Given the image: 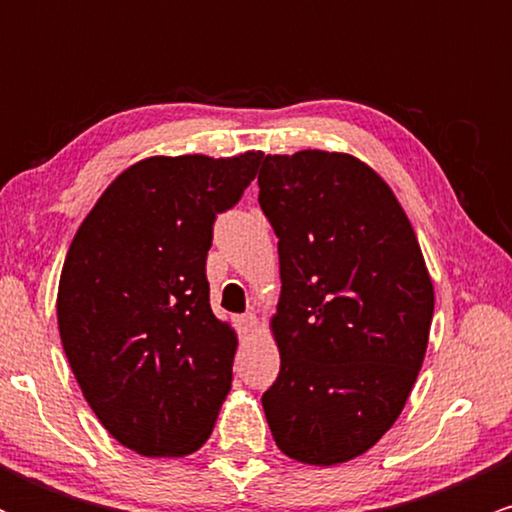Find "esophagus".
Listing matches in <instances>:
<instances>
[{
  "instance_id": "obj_1",
  "label": "esophagus",
  "mask_w": 512,
  "mask_h": 512,
  "mask_svg": "<svg viewBox=\"0 0 512 512\" xmlns=\"http://www.w3.org/2000/svg\"><path fill=\"white\" fill-rule=\"evenodd\" d=\"M236 325H238V332L248 337V334H252V332L257 330V317L252 315V313L240 315V317H236Z\"/></svg>"
}]
</instances>
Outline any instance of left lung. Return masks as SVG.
<instances>
[{
	"mask_svg": "<svg viewBox=\"0 0 512 512\" xmlns=\"http://www.w3.org/2000/svg\"><path fill=\"white\" fill-rule=\"evenodd\" d=\"M257 185L281 274L267 424L291 460L349 462L407 404L433 320L431 276L390 185L356 156H267Z\"/></svg>",
	"mask_w": 512,
	"mask_h": 512,
	"instance_id": "left-lung-1",
	"label": "left lung"
}]
</instances>
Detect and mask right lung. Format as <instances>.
Here are the masks:
<instances>
[{
    "label": "right lung",
    "mask_w": 512,
    "mask_h": 512,
    "mask_svg": "<svg viewBox=\"0 0 512 512\" xmlns=\"http://www.w3.org/2000/svg\"><path fill=\"white\" fill-rule=\"evenodd\" d=\"M262 151L151 156L110 182L69 245L57 291L64 354L105 431L144 457L202 448L231 390L236 332L211 313L216 214Z\"/></svg>",
    "instance_id": "right-lung-1"
}]
</instances>
